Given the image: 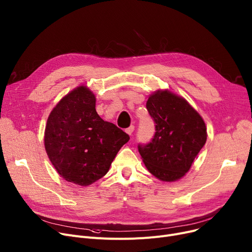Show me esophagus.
<instances>
[{
	"instance_id": "34e87169",
	"label": "esophagus",
	"mask_w": 252,
	"mask_h": 252,
	"mask_svg": "<svg viewBox=\"0 0 252 252\" xmlns=\"http://www.w3.org/2000/svg\"><path fill=\"white\" fill-rule=\"evenodd\" d=\"M133 130H135V126H130L129 127H127V128L126 129V133H128L129 136H131V135H132V132H133Z\"/></svg>"
}]
</instances>
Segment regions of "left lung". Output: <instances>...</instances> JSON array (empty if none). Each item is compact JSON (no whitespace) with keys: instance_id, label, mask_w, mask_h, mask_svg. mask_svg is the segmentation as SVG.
<instances>
[{"instance_id":"8db88e82","label":"left lung","mask_w":252,"mask_h":252,"mask_svg":"<svg viewBox=\"0 0 252 252\" xmlns=\"http://www.w3.org/2000/svg\"><path fill=\"white\" fill-rule=\"evenodd\" d=\"M146 107L155 133L149 143L138 145L139 153L148 170L160 180L180 179L206 144V125L186 99L167 90L151 95Z\"/></svg>"}]
</instances>
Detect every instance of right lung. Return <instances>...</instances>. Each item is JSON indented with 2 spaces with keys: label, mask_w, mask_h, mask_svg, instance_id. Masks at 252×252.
I'll return each instance as SVG.
<instances>
[{
  "label": "right lung",
  "mask_w": 252,
  "mask_h": 252,
  "mask_svg": "<svg viewBox=\"0 0 252 252\" xmlns=\"http://www.w3.org/2000/svg\"><path fill=\"white\" fill-rule=\"evenodd\" d=\"M96 98L80 86L50 112L44 132L47 156L66 181L89 186L103 177L129 136L104 122L95 109Z\"/></svg>",
  "instance_id": "right-lung-1"
}]
</instances>
